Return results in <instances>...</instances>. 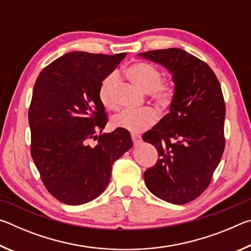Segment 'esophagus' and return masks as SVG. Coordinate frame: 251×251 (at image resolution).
Returning a JSON list of instances; mask_svg holds the SVG:
<instances>
[{"label": "esophagus", "instance_id": "1", "mask_svg": "<svg viewBox=\"0 0 251 251\" xmlns=\"http://www.w3.org/2000/svg\"><path fill=\"white\" fill-rule=\"evenodd\" d=\"M131 139H133V142H134L135 145H138V144L142 142V137H141V136L136 135V134L131 135Z\"/></svg>", "mask_w": 251, "mask_h": 251}]
</instances>
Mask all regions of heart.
<instances>
[{
  "label": "heart",
  "instance_id": "b5f03b06",
  "mask_svg": "<svg viewBox=\"0 0 251 251\" xmlns=\"http://www.w3.org/2000/svg\"><path fill=\"white\" fill-rule=\"evenodd\" d=\"M127 75L131 82L150 94L151 100L157 106L164 108L171 104L175 88L171 83L161 80L160 71L155 66L148 63H136L127 69ZM117 82L118 74L116 72H113L100 83L99 90L100 100L108 109L116 107L114 92ZM156 121L157 113L151 107H144L137 110L124 109L113 116L112 125L115 128L125 129L131 133H139L154 125Z\"/></svg>",
  "mask_w": 251,
  "mask_h": 251
}]
</instances>
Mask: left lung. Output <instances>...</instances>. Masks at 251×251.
Wrapping results in <instances>:
<instances>
[{"instance_id":"left-lung-1","label":"left lung","mask_w":251,"mask_h":251,"mask_svg":"<svg viewBox=\"0 0 251 251\" xmlns=\"http://www.w3.org/2000/svg\"><path fill=\"white\" fill-rule=\"evenodd\" d=\"M167 69L175 84L169 113L143 135L159 158L144 173L151 194L184 205L210 184L225 150L226 107L219 80L205 62L180 49L139 53Z\"/></svg>"}]
</instances>
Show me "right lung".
I'll return each instance as SVG.
<instances>
[{"instance_id": "1", "label": "right lung", "mask_w": 251, "mask_h": 251, "mask_svg": "<svg viewBox=\"0 0 251 251\" xmlns=\"http://www.w3.org/2000/svg\"><path fill=\"white\" fill-rule=\"evenodd\" d=\"M126 53L71 52L41 72L33 88L28 124L31 155L50 194L66 205H83L107 187L114 161L133 147L128 130L97 136L107 123L100 83ZM99 139L95 147L88 144Z\"/></svg>"}]
</instances>
